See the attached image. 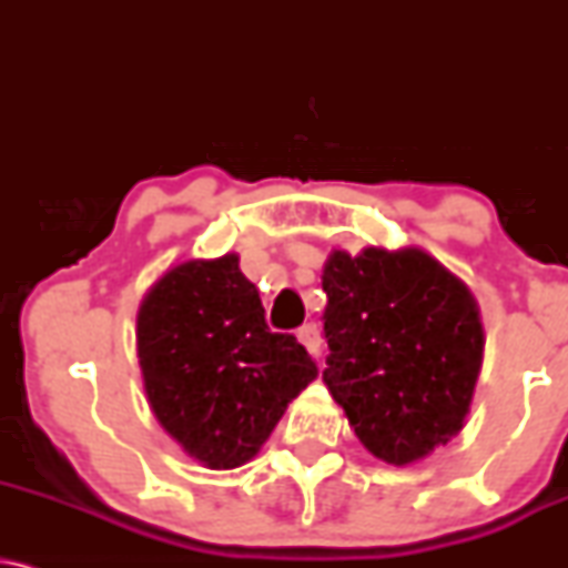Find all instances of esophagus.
<instances>
[{
    "mask_svg": "<svg viewBox=\"0 0 568 568\" xmlns=\"http://www.w3.org/2000/svg\"><path fill=\"white\" fill-rule=\"evenodd\" d=\"M298 341L306 346V352L312 354V357H320V346H323V341H320V327L314 323H306L298 327Z\"/></svg>",
    "mask_w": 568,
    "mask_h": 568,
    "instance_id": "34e87169",
    "label": "esophagus"
}]
</instances>
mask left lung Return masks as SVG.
<instances>
[{
  "label": "left lung",
  "mask_w": 568,
  "mask_h": 568,
  "mask_svg": "<svg viewBox=\"0 0 568 568\" xmlns=\"http://www.w3.org/2000/svg\"><path fill=\"white\" fill-rule=\"evenodd\" d=\"M323 381L357 439L407 466L463 428L484 357L474 293L420 248L333 251Z\"/></svg>",
  "instance_id": "1"
}]
</instances>
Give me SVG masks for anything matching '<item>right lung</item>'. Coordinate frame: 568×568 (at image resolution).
I'll use <instances>...</instances> for the list:
<instances>
[{
    "label": "right lung",
    "mask_w": 568,
    "mask_h": 568,
    "mask_svg": "<svg viewBox=\"0 0 568 568\" xmlns=\"http://www.w3.org/2000/svg\"><path fill=\"white\" fill-rule=\"evenodd\" d=\"M136 354L155 418L206 468L248 463L317 378L288 333L266 327L235 254L169 270L136 314Z\"/></svg>",
    "instance_id": "1"
}]
</instances>
